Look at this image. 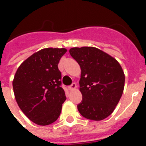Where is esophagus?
<instances>
[{"label":"esophagus","mask_w":146,"mask_h":146,"mask_svg":"<svg viewBox=\"0 0 146 146\" xmlns=\"http://www.w3.org/2000/svg\"><path fill=\"white\" fill-rule=\"evenodd\" d=\"M76 87H77L76 84L75 82H73V83H72V85H71V86H69V89H70V90H73V89H75Z\"/></svg>","instance_id":"obj_1"}]
</instances>
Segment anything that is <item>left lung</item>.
<instances>
[{
	"instance_id": "8db88e82",
	"label": "left lung",
	"mask_w": 146,
	"mask_h": 146,
	"mask_svg": "<svg viewBox=\"0 0 146 146\" xmlns=\"http://www.w3.org/2000/svg\"><path fill=\"white\" fill-rule=\"evenodd\" d=\"M70 54L81 68L78 111L84 117L102 120L111 115L122 96L125 76L120 64L94 47L73 48Z\"/></svg>"
}]
</instances>
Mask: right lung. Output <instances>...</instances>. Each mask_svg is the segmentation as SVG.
Returning <instances> with one entry per match:
<instances>
[{
  "label": "right lung",
  "instance_id": "right-lung-1",
  "mask_svg": "<svg viewBox=\"0 0 146 146\" xmlns=\"http://www.w3.org/2000/svg\"><path fill=\"white\" fill-rule=\"evenodd\" d=\"M66 48H44L34 53L17 69L13 81L15 98L27 117L40 126L57 120L66 99L58 63Z\"/></svg>",
  "mask_w": 146,
  "mask_h": 146
}]
</instances>
